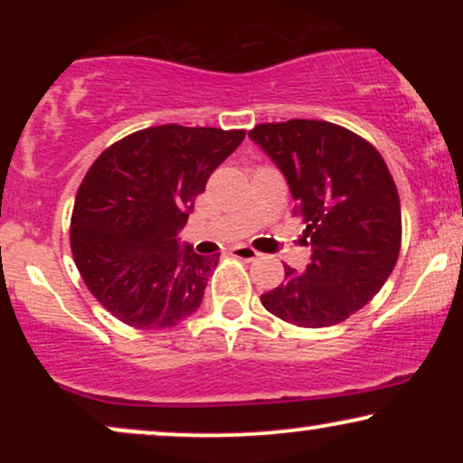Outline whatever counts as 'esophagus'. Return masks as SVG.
Segmentation results:
<instances>
[{"label":"esophagus","instance_id":"obj_1","mask_svg":"<svg viewBox=\"0 0 463 463\" xmlns=\"http://www.w3.org/2000/svg\"><path fill=\"white\" fill-rule=\"evenodd\" d=\"M231 254H232V257L241 259V261H257V259L261 257V254H259L257 250L250 248V246H235V248H231Z\"/></svg>","mask_w":463,"mask_h":463}]
</instances>
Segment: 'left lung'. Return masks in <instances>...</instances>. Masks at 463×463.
<instances>
[{
    "label": "left lung",
    "mask_w": 463,
    "mask_h": 463,
    "mask_svg": "<svg viewBox=\"0 0 463 463\" xmlns=\"http://www.w3.org/2000/svg\"><path fill=\"white\" fill-rule=\"evenodd\" d=\"M248 137L283 172L311 246L309 265L285 268L263 307L305 328L344 322L379 294L401 252V200L383 156L328 121L261 124Z\"/></svg>",
    "instance_id": "obj_1"
}]
</instances>
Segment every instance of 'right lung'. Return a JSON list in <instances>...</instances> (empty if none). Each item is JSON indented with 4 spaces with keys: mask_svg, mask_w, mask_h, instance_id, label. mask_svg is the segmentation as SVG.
Listing matches in <instances>:
<instances>
[{
    "mask_svg": "<svg viewBox=\"0 0 463 463\" xmlns=\"http://www.w3.org/2000/svg\"><path fill=\"white\" fill-rule=\"evenodd\" d=\"M243 137L156 126L113 143L91 165L73 204L71 252L89 291L117 320L158 331L198 311L220 254L202 257L178 232Z\"/></svg>",
    "mask_w": 463,
    "mask_h": 463,
    "instance_id": "add662e5",
    "label": "right lung"
}]
</instances>
